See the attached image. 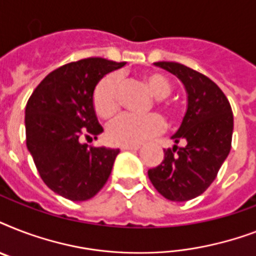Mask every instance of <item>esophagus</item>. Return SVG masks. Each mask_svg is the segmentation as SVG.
<instances>
[{"mask_svg": "<svg viewBox=\"0 0 256 256\" xmlns=\"http://www.w3.org/2000/svg\"><path fill=\"white\" fill-rule=\"evenodd\" d=\"M140 148V144H122L120 150H138Z\"/></svg>", "mask_w": 256, "mask_h": 256, "instance_id": "34e87169", "label": "esophagus"}]
</instances>
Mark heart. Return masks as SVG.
Segmentation results:
<instances>
[{
    "instance_id": "obj_1",
    "label": "heart",
    "mask_w": 256,
    "mask_h": 256,
    "mask_svg": "<svg viewBox=\"0 0 256 256\" xmlns=\"http://www.w3.org/2000/svg\"><path fill=\"white\" fill-rule=\"evenodd\" d=\"M142 81L152 96H156V104L168 114L170 118H178L180 116V108L178 104L168 100L171 92L170 82L158 73L142 74ZM92 108L94 112L102 120H110L120 108L118 98V76L114 73L104 76L96 84L92 92ZM164 120L156 112L144 116L124 114L112 120L108 128V138L116 144H140L150 140L164 130Z\"/></svg>"
}]
</instances>
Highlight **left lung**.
I'll return each instance as SVG.
<instances>
[{"label": "left lung", "instance_id": "left-lung-1", "mask_svg": "<svg viewBox=\"0 0 256 256\" xmlns=\"http://www.w3.org/2000/svg\"><path fill=\"white\" fill-rule=\"evenodd\" d=\"M182 81L187 92V112L182 124L171 136L172 148L148 170L152 186L164 198L183 202L208 188L231 150L234 116L224 92L204 74L178 62H156Z\"/></svg>", "mask_w": 256, "mask_h": 256}]
</instances>
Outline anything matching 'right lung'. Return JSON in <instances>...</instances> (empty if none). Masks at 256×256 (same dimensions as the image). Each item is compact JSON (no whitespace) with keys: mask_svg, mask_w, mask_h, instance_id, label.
Returning a JSON list of instances; mask_svg holds the SVG:
<instances>
[{"mask_svg":"<svg viewBox=\"0 0 256 256\" xmlns=\"http://www.w3.org/2000/svg\"><path fill=\"white\" fill-rule=\"evenodd\" d=\"M126 65L92 57L48 74L25 108L26 146L38 174L64 198H92L108 182L120 150L82 144L104 132L92 108V92L104 74Z\"/></svg>","mask_w":256,"mask_h":256,"instance_id":"add662e5","label":"right lung"}]
</instances>
